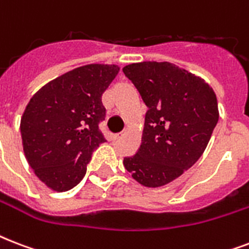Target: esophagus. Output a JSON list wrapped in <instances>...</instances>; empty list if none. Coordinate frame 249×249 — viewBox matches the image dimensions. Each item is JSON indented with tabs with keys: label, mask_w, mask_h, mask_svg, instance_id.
<instances>
[{
	"label": "esophagus",
	"mask_w": 249,
	"mask_h": 249,
	"mask_svg": "<svg viewBox=\"0 0 249 249\" xmlns=\"http://www.w3.org/2000/svg\"><path fill=\"white\" fill-rule=\"evenodd\" d=\"M124 136H125V132H123V133H119V134H115L113 138H115V140H121Z\"/></svg>",
	"instance_id": "34e87169"
}]
</instances>
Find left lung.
Returning a JSON list of instances; mask_svg holds the SVG:
<instances>
[{"instance_id":"1","label":"left lung","mask_w":249,"mask_h":249,"mask_svg":"<svg viewBox=\"0 0 249 249\" xmlns=\"http://www.w3.org/2000/svg\"><path fill=\"white\" fill-rule=\"evenodd\" d=\"M147 106L142 142L123 164L138 183L160 187L196 163L218 121L214 90L204 80L169 62L125 66Z\"/></svg>"}]
</instances>
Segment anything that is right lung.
Listing matches in <instances>:
<instances>
[{
	"label": "right lung",
	"mask_w": 249,
	"mask_h": 249,
	"mask_svg": "<svg viewBox=\"0 0 249 249\" xmlns=\"http://www.w3.org/2000/svg\"><path fill=\"white\" fill-rule=\"evenodd\" d=\"M120 71L116 64H86L49 81L25 107L20 120L23 151L49 189L63 193L79 185L91 154L106 142L102 94Z\"/></svg>",
	"instance_id": "right-lung-1"
}]
</instances>
